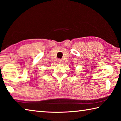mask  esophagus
I'll list each match as a JSON object with an SVG mask.
<instances>
[{"mask_svg":"<svg viewBox=\"0 0 121 121\" xmlns=\"http://www.w3.org/2000/svg\"><path fill=\"white\" fill-rule=\"evenodd\" d=\"M58 63H62V61L61 60V59H58Z\"/></svg>","mask_w":121,"mask_h":121,"instance_id":"obj_1","label":"esophagus"}]
</instances>
